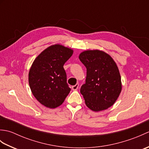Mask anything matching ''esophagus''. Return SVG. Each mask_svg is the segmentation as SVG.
<instances>
[{
  "mask_svg": "<svg viewBox=\"0 0 149 149\" xmlns=\"http://www.w3.org/2000/svg\"><path fill=\"white\" fill-rule=\"evenodd\" d=\"M78 88H79V84L78 83H77L76 84L74 85V86H72V88L73 90H76L78 89Z\"/></svg>",
  "mask_w": 149,
  "mask_h": 149,
  "instance_id": "esophagus-1",
  "label": "esophagus"
}]
</instances>
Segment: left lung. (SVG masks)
<instances>
[{
    "label": "left lung",
    "instance_id": "8db88e82",
    "mask_svg": "<svg viewBox=\"0 0 149 149\" xmlns=\"http://www.w3.org/2000/svg\"><path fill=\"white\" fill-rule=\"evenodd\" d=\"M80 61L86 68V82L80 92L87 107L94 111L113 106L122 90L121 77L111 57L100 50L81 53Z\"/></svg>",
    "mask_w": 149,
    "mask_h": 149
}]
</instances>
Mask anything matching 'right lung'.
<instances>
[{
	"mask_svg": "<svg viewBox=\"0 0 149 149\" xmlns=\"http://www.w3.org/2000/svg\"><path fill=\"white\" fill-rule=\"evenodd\" d=\"M72 54V49L55 45L43 50L34 61L29 84L34 97L45 107L61 105L70 91L63 65Z\"/></svg>",
	"mask_w": 149,
	"mask_h": 149,
	"instance_id": "add662e5",
	"label": "right lung"
}]
</instances>
